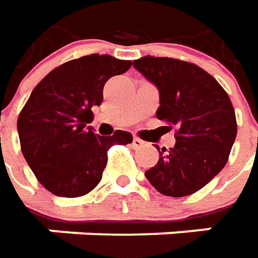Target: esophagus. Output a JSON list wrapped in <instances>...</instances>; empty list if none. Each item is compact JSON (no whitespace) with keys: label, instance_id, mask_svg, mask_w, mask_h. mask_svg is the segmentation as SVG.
<instances>
[{"label":"esophagus","instance_id":"esophagus-1","mask_svg":"<svg viewBox=\"0 0 258 258\" xmlns=\"http://www.w3.org/2000/svg\"><path fill=\"white\" fill-rule=\"evenodd\" d=\"M146 143L143 141V140H140V138L134 137V140H133V146L136 147V148H141V147L144 146Z\"/></svg>","mask_w":258,"mask_h":258}]
</instances>
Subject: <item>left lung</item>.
Here are the masks:
<instances>
[{
	"mask_svg": "<svg viewBox=\"0 0 258 258\" xmlns=\"http://www.w3.org/2000/svg\"><path fill=\"white\" fill-rule=\"evenodd\" d=\"M160 94L157 118L177 125L175 146L158 150V163L146 171L164 196L184 197L209 184L226 165L237 136L233 104L214 77L196 64L167 57L133 61Z\"/></svg>",
	"mask_w": 258,
	"mask_h": 258,
	"instance_id": "1",
	"label": "left lung"
}]
</instances>
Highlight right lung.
Returning <instances> with one entry per match:
<instances>
[{"instance_id":"add662e5","label":"right lung","mask_w":258,"mask_h":258,"mask_svg":"<svg viewBox=\"0 0 258 258\" xmlns=\"http://www.w3.org/2000/svg\"><path fill=\"white\" fill-rule=\"evenodd\" d=\"M131 61L91 54L64 62L32 90L17 121L21 151L38 181L58 197H80L100 182L107 150L128 144L133 136L117 130L102 137L87 125L102 102L108 78Z\"/></svg>"}]
</instances>
